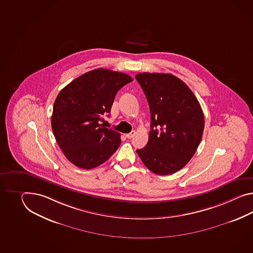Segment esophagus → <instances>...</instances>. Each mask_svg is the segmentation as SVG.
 <instances>
[{
    "instance_id": "esophagus-1",
    "label": "esophagus",
    "mask_w": 253,
    "mask_h": 253,
    "mask_svg": "<svg viewBox=\"0 0 253 253\" xmlns=\"http://www.w3.org/2000/svg\"><path fill=\"white\" fill-rule=\"evenodd\" d=\"M135 135V131L134 130H132V131H130L129 133L128 134H126V137L128 138V139H131L133 136Z\"/></svg>"
}]
</instances>
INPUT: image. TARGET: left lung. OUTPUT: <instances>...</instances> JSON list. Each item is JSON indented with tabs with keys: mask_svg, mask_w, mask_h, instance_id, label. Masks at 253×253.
<instances>
[{
	"mask_svg": "<svg viewBox=\"0 0 253 253\" xmlns=\"http://www.w3.org/2000/svg\"><path fill=\"white\" fill-rule=\"evenodd\" d=\"M135 78L151 111L148 142L136 152L150 171L172 174L190 161L201 142L203 111L191 89L175 76L144 72Z\"/></svg>",
	"mask_w": 253,
	"mask_h": 253,
	"instance_id": "obj_1",
	"label": "left lung"
}]
</instances>
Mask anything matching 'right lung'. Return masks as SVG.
<instances>
[{
	"mask_svg": "<svg viewBox=\"0 0 253 253\" xmlns=\"http://www.w3.org/2000/svg\"><path fill=\"white\" fill-rule=\"evenodd\" d=\"M131 81L129 75L98 68L81 75L58 93L52 129L63 154L76 167H99L117 151L120 133L100 122L111 113L119 89Z\"/></svg>",
	"mask_w": 253,
	"mask_h": 253,
	"instance_id": "add662e5",
	"label": "right lung"
}]
</instances>
